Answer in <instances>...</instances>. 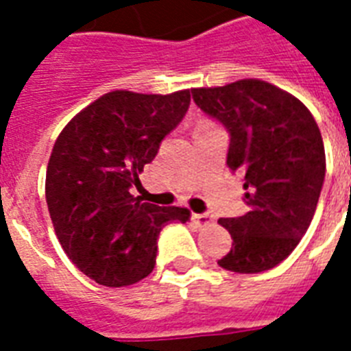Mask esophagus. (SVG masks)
Returning <instances> with one entry per match:
<instances>
[{
    "label": "esophagus",
    "mask_w": 351,
    "mask_h": 351,
    "mask_svg": "<svg viewBox=\"0 0 351 351\" xmlns=\"http://www.w3.org/2000/svg\"><path fill=\"white\" fill-rule=\"evenodd\" d=\"M193 222L198 226V228H208L215 222L213 220V215L209 213H198V215H193Z\"/></svg>",
    "instance_id": "34e87169"
}]
</instances>
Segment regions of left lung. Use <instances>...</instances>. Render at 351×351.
Masks as SVG:
<instances>
[{
    "label": "left lung",
    "mask_w": 351,
    "mask_h": 351,
    "mask_svg": "<svg viewBox=\"0 0 351 351\" xmlns=\"http://www.w3.org/2000/svg\"><path fill=\"white\" fill-rule=\"evenodd\" d=\"M191 93L230 131L228 167L244 180L247 213L219 220L233 239L219 266L234 273L271 269L297 247L315 215L326 173L319 125L302 101L262 80Z\"/></svg>",
    "instance_id": "obj_1"
}]
</instances>
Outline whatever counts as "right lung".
I'll return each instance as SVG.
<instances>
[{"label":"right lung","instance_id":"add662e5","mask_svg":"<svg viewBox=\"0 0 351 351\" xmlns=\"http://www.w3.org/2000/svg\"><path fill=\"white\" fill-rule=\"evenodd\" d=\"M189 89L171 95L112 90L60 132L45 178L52 226L73 264L101 286L142 280L156 264V239L186 208H160L131 195L138 173L186 117Z\"/></svg>","mask_w":351,"mask_h":351}]
</instances>
